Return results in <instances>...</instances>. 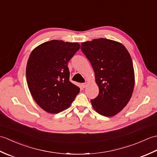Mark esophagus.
<instances>
[{"label": "esophagus", "mask_w": 157, "mask_h": 157, "mask_svg": "<svg viewBox=\"0 0 157 157\" xmlns=\"http://www.w3.org/2000/svg\"><path fill=\"white\" fill-rule=\"evenodd\" d=\"M87 85H88L87 83H84V84H82V87H83V88H86V86H87Z\"/></svg>", "instance_id": "obj_1"}]
</instances>
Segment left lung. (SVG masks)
<instances>
[{
	"label": "left lung",
	"mask_w": 157,
	"mask_h": 157,
	"mask_svg": "<svg viewBox=\"0 0 157 157\" xmlns=\"http://www.w3.org/2000/svg\"><path fill=\"white\" fill-rule=\"evenodd\" d=\"M81 50L94 69L99 94L91 100L100 115L112 117L125 107L135 84L132 60L121 43L106 38L82 42Z\"/></svg>",
	"instance_id": "obj_1"
}]
</instances>
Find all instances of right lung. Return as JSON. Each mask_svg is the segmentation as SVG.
Here are the masks:
<instances>
[{"label": "right lung", "instance_id": "obj_1", "mask_svg": "<svg viewBox=\"0 0 157 157\" xmlns=\"http://www.w3.org/2000/svg\"><path fill=\"white\" fill-rule=\"evenodd\" d=\"M80 48L78 42L52 40L36 47L29 56L26 79L36 102L49 113L69 107L79 88L69 81L67 63Z\"/></svg>", "mask_w": 157, "mask_h": 157}]
</instances>
